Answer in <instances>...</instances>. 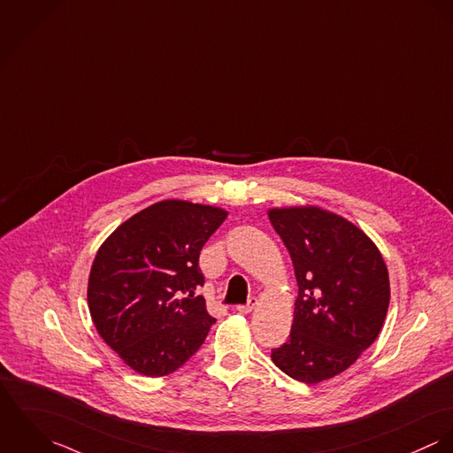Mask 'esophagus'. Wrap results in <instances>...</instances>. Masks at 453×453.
I'll use <instances>...</instances> for the list:
<instances>
[{
  "mask_svg": "<svg viewBox=\"0 0 453 453\" xmlns=\"http://www.w3.org/2000/svg\"><path fill=\"white\" fill-rule=\"evenodd\" d=\"M257 305H258V301H257L255 297H251L250 301L247 302L245 305H238L236 309H238L240 312H243V314H249V312H251Z\"/></svg>",
  "mask_w": 453,
  "mask_h": 453,
  "instance_id": "1",
  "label": "esophagus"
}]
</instances>
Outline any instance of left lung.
Here are the masks:
<instances>
[{
  "label": "left lung",
  "instance_id": "1",
  "mask_svg": "<svg viewBox=\"0 0 453 453\" xmlns=\"http://www.w3.org/2000/svg\"><path fill=\"white\" fill-rule=\"evenodd\" d=\"M267 215L299 285L290 337L271 359L288 377L318 384L348 370L377 339L391 299L388 265L357 226L330 210L305 204Z\"/></svg>",
  "mask_w": 453,
  "mask_h": 453
}]
</instances>
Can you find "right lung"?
Here are the masks:
<instances>
[{
	"label": "right lung",
	"mask_w": 453,
	"mask_h": 453,
	"mask_svg": "<svg viewBox=\"0 0 453 453\" xmlns=\"http://www.w3.org/2000/svg\"><path fill=\"white\" fill-rule=\"evenodd\" d=\"M227 210L157 202L118 226L97 250L88 309L104 342L141 375L163 377L200 349L215 323L206 311L198 265Z\"/></svg>",
	"instance_id": "right-lung-1"
}]
</instances>
